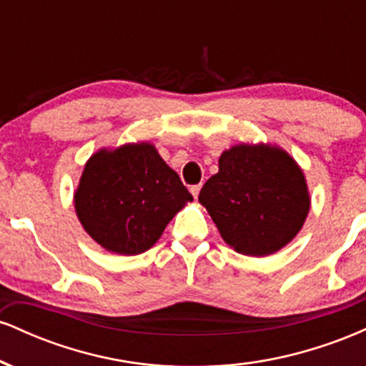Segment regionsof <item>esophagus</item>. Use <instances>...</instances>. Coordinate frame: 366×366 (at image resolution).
<instances>
[{
	"label": "esophagus",
	"instance_id": "esophagus-1",
	"mask_svg": "<svg viewBox=\"0 0 366 366\" xmlns=\"http://www.w3.org/2000/svg\"><path fill=\"white\" fill-rule=\"evenodd\" d=\"M189 191H191L192 196L197 197V194H199V191H201V184H196V186H191V189H189Z\"/></svg>",
	"mask_w": 366,
	"mask_h": 366
}]
</instances>
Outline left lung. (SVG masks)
<instances>
[{"instance_id":"1","label":"left lung","mask_w":366,"mask_h":366,"mask_svg":"<svg viewBox=\"0 0 366 366\" xmlns=\"http://www.w3.org/2000/svg\"><path fill=\"white\" fill-rule=\"evenodd\" d=\"M197 199L227 244L254 258L287 246L303 229L312 207L303 169L270 142H241L225 149L218 172Z\"/></svg>"}]
</instances>
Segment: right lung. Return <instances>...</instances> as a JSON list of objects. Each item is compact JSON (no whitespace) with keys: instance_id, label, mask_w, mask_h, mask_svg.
I'll use <instances>...</instances> for the list:
<instances>
[{"instance_id":"add662e5","label":"right lung","mask_w":366,"mask_h":366,"mask_svg":"<svg viewBox=\"0 0 366 366\" xmlns=\"http://www.w3.org/2000/svg\"><path fill=\"white\" fill-rule=\"evenodd\" d=\"M191 192L148 141L102 148L84 165L74 207L84 230L103 249L141 254L191 203Z\"/></svg>"}]
</instances>
